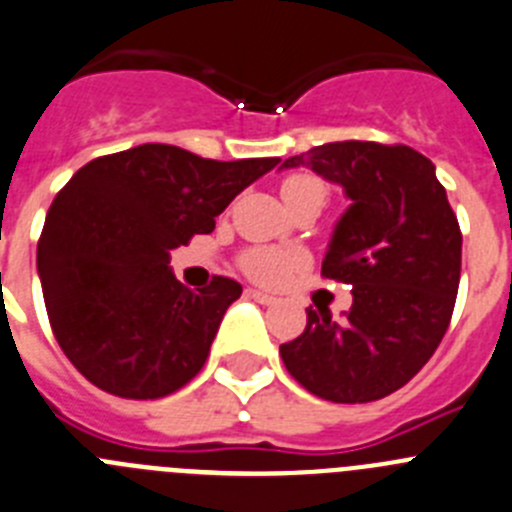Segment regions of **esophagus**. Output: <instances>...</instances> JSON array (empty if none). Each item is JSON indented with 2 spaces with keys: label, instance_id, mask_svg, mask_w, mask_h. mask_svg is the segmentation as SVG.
<instances>
[{
  "label": "esophagus",
  "instance_id": "1",
  "mask_svg": "<svg viewBox=\"0 0 512 512\" xmlns=\"http://www.w3.org/2000/svg\"><path fill=\"white\" fill-rule=\"evenodd\" d=\"M247 298H250V300H255V303H262V305H272V303H278V298H275V295H270V293H262V290H255V288H250V290H247Z\"/></svg>",
  "mask_w": 512,
  "mask_h": 512
}]
</instances>
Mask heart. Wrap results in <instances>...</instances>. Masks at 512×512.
I'll use <instances>...</instances> for the list:
<instances>
[{
    "label": "heart",
    "instance_id": "b5f03b06",
    "mask_svg": "<svg viewBox=\"0 0 512 512\" xmlns=\"http://www.w3.org/2000/svg\"><path fill=\"white\" fill-rule=\"evenodd\" d=\"M298 194H313V197H326V186L315 176L295 174L283 181V197H298ZM298 255L275 250V247H255V250L242 255V270L255 278L257 283H278L290 272V267L298 262Z\"/></svg>",
    "mask_w": 512,
    "mask_h": 512
}]
</instances>
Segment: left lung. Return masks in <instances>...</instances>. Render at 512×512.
Instances as JSON below:
<instances>
[{
    "label": "left lung",
    "instance_id": "1",
    "mask_svg": "<svg viewBox=\"0 0 512 512\" xmlns=\"http://www.w3.org/2000/svg\"><path fill=\"white\" fill-rule=\"evenodd\" d=\"M315 171L346 194L321 272L353 285L341 321L308 308L305 331L280 346L310 394L364 404L407 384L437 351L455 310L462 232L434 164L409 146L323 143L280 169Z\"/></svg>",
    "mask_w": 512,
    "mask_h": 512
}]
</instances>
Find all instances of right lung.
<instances>
[{"mask_svg":"<svg viewBox=\"0 0 512 512\" xmlns=\"http://www.w3.org/2000/svg\"><path fill=\"white\" fill-rule=\"evenodd\" d=\"M280 159L214 161L169 143L85 164L45 217L37 272L57 343L108 394L161 399L202 371L242 285L189 290L169 252L214 229V217Z\"/></svg>","mask_w":512,"mask_h":512,"instance_id":"right-lung-1","label":"right lung"}]
</instances>
